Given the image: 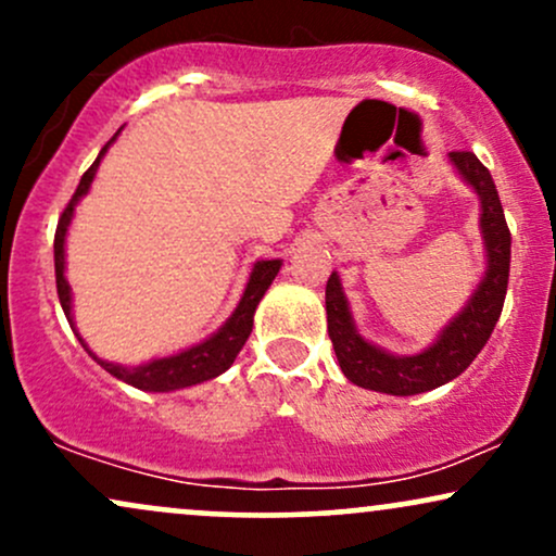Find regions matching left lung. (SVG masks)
<instances>
[{
	"label": "left lung",
	"instance_id": "8db88e82",
	"mask_svg": "<svg viewBox=\"0 0 556 556\" xmlns=\"http://www.w3.org/2000/svg\"><path fill=\"white\" fill-rule=\"evenodd\" d=\"M450 162L481 201L478 227H481L483 248H486V271L457 316L450 318L437 340L416 355H394L361 337L348 295L342 290L340 274L331 271L327 282L329 340L334 344L342 374L363 389L394 394V397L431 392L457 379L476 361L500 321L504 295H507L509 242H513L507 222H504L500 193L491 180V172L478 162L476 154L452 151Z\"/></svg>",
	"mask_w": 556,
	"mask_h": 556
}]
</instances>
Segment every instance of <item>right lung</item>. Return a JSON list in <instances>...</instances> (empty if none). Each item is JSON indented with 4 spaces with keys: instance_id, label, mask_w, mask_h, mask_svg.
<instances>
[{
    "instance_id": "right-lung-1",
    "label": "right lung",
    "mask_w": 556,
    "mask_h": 556,
    "mask_svg": "<svg viewBox=\"0 0 556 556\" xmlns=\"http://www.w3.org/2000/svg\"><path fill=\"white\" fill-rule=\"evenodd\" d=\"M117 136L119 132H114V138L99 151L96 162L88 167L86 175L80 177L78 190H75V195L70 198L67 208L62 212L60 225H56V235H54L56 295H60L62 311H65L70 327H73L75 334H78V329H75V318H73V292H70V285L65 279L67 227H70V222H73V214H75V206H78V201L88 193V190H91V182L96 177V169H99L101 159H104V154L110 151V146L117 140ZM279 269H282V258L256 261L251 269V277H248L245 292H242L238 308L232 311V316H229L212 337H206L203 342L193 344V348L180 350V353L167 355V358H154L149 363H140V366H123V363H110V361L99 358L93 350H88V344L80 334H78V340L83 348L88 350V355H91V358L99 363L104 371H110L114 379L125 381V384L143 389V392H175V389L201 384V381L216 379L219 374H225L227 368L235 363V358H238L242 344H245L248 337H251L253 314H256L261 298L266 295V290H269V285L274 282V277H277Z\"/></svg>"
}]
</instances>
